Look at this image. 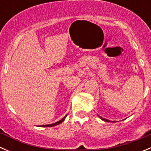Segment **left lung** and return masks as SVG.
Wrapping results in <instances>:
<instances>
[{
  "instance_id": "1",
  "label": "left lung",
  "mask_w": 151,
  "mask_h": 151,
  "mask_svg": "<svg viewBox=\"0 0 151 151\" xmlns=\"http://www.w3.org/2000/svg\"><path fill=\"white\" fill-rule=\"evenodd\" d=\"M98 116L100 118H101V120H102V121H106V122H110V121H109V120H107V119H105V118H102V117H101V116H99V115H98ZM112 122L113 123H115V121H112Z\"/></svg>"
}]
</instances>
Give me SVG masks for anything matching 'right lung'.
<instances>
[{
	"mask_svg": "<svg viewBox=\"0 0 151 151\" xmlns=\"http://www.w3.org/2000/svg\"><path fill=\"white\" fill-rule=\"evenodd\" d=\"M66 116H67V115H65V116L63 117V118H62L61 120H60V121H57V122H55V123H52V124L43 125V126H42V127H52V126H56V125H58V124H60V123H61L62 122H63V121L65 120V118H66Z\"/></svg>",
	"mask_w": 151,
	"mask_h": 151,
	"instance_id": "add662e5",
	"label": "right lung"
}]
</instances>
